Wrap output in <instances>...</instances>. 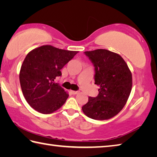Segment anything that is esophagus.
Returning <instances> with one entry per match:
<instances>
[{
    "label": "esophagus",
    "instance_id": "34e87169",
    "mask_svg": "<svg viewBox=\"0 0 157 157\" xmlns=\"http://www.w3.org/2000/svg\"><path fill=\"white\" fill-rule=\"evenodd\" d=\"M71 94H72L73 95H76V94H79V91H71Z\"/></svg>",
    "mask_w": 157,
    "mask_h": 157
}]
</instances>
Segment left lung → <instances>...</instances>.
Here are the masks:
<instances>
[{
	"mask_svg": "<svg viewBox=\"0 0 157 157\" xmlns=\"http://www.w3.org/2000/svg\"><path fill=\"white\" fill-rule=\"evenodd\" d=\"M95 67V84L100 86L95 98L89 97L82 111L94 120H108L125 105L132 91V75L121 55L105 49L86 51Z\"/></svg>",
	"mask_w": 157,
	"mask_h": 157,
	"instance_id": "8db88e82",
	"label": "left lung"
}]
</instances>
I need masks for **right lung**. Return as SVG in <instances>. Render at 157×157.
<instances>
[{
  "instance_id": "obj_1",
  "label": "right lung",
  "mask_w": 157,
  "mask_h": 157,
  "mask_svg": "<svg viewBox=\"0 0 157 157\" xmlns=\"http://www.w3.org/2000/svg\"><path fill=\"white\" fill-rule=\"evenodd\" d=\"M78 52L46 45L28 53L21 66L19 79L30 107L39 113L49 114L64 104L68 94L54 81L62 75L61 69Z\"/></svg>"
}]
</instances>
